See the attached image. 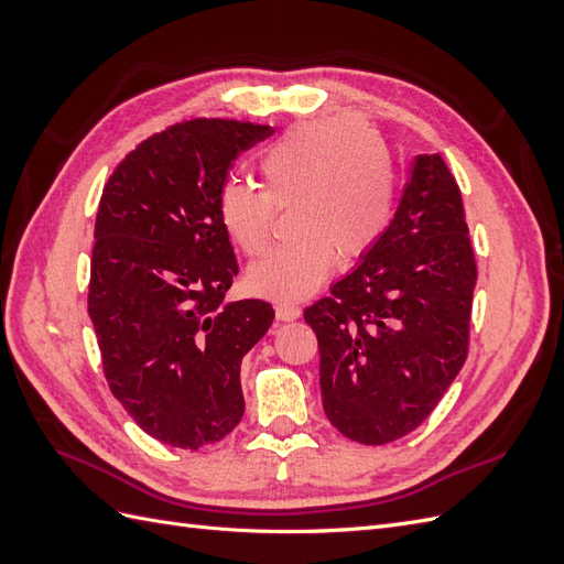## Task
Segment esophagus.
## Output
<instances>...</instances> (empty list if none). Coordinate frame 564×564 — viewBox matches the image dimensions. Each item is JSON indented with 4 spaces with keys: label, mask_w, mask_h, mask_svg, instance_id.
Segmentation results:
<instances>
[{
    "label": "esophagus",
    "mask_w": 564,
    "mask_h": 564,
    "mask_svg": "<svg viewBox=\"0 0 564 564\" xmlns=\"http://www.w3.org/2000/svg\"><path fill=\"white\" fill-rule=\"evenodd\" d=\"M275 315L280 322H294L301 317V308L294 303H278L275 305Z\"/></svg>",
    "instance_id": "1"
}]
</instances>
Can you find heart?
Returning a JSON list of instances; mask_svg holds the SVG:
<instances>
[{
    "label": "heart",
    "mask_w": 564,
    "mask_h": 564,
    "mask_svg": "<svg viewBox=\"0 0 564 564\" xmlns=\"http://www.w3.org/2000/svg\"><path fill=\"white\" fill-rule=\"evenodd\" d=\"M263 191L228 181L218 193V220L235 247L261 253L275 207L292 212L294 242L270 249L247 272L253 294L303 299L329 278L340 256L360 259L390 226L395 178L381 135L357 119L299 124L259 162Z\"/></svg>",
    "instance_id": "1"
}]
</instances>
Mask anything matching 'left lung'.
<instances>
[{
	"label": "left lung",
	"mask_w": 564,
	"mask_h": 564,
	"mask_svg": "<svg viewBox=\"0 0 564 564\" xmlns=\"http://www.w3.org/2000/svg\"><path fill=\"white\" fill-rule=\"evenodd\" d=\"M475 280L458 183L440 155H419L381 240L303 313L340 435L388 445L431 416L468 357Z\"/></svg>",
	"instance_id": "8db88e82"
}]
</instances>
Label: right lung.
<instances>
[{
	"instance_id": "obj_1",
	"label": "right lung",
	"mask_w": 564,
	"mask_h": 564,
	"mask_svg": "<svg viewBox=\"0 0 564 564\" xmlns=\"http://www.w3.org/2000/svg\"><path fill=\"white\" fill-rule=\"evenodd\" d=\"M272 133L187 119L152 133L100 195L89 317L112 395L169 447L202 449L245 414L242 357L275 319L261 299L226 303L237 278L218 193L232 162Z\"/></svg>"
}]
</instances>
